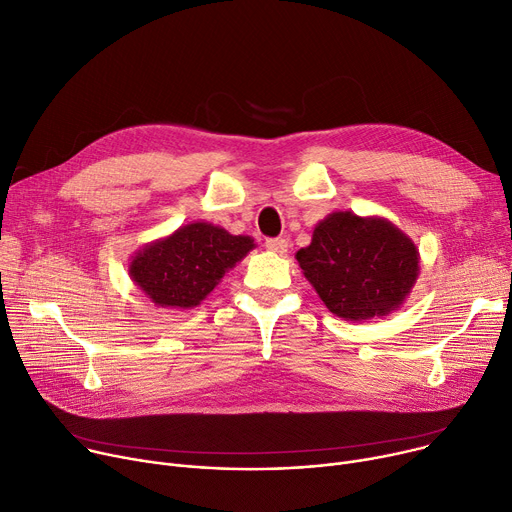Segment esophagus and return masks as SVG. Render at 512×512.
Listing matches in <instances>:
<instances>
[{
    "label": "esophagus",
    "mask_w": 512,
    "mask_h": 512,
    "mask_svg": "<svg viewBox=\"0 0 512 512\" xmlns=\"http://www.w3.org/2000/svg\"><path fill=\"white\" fill-rule=\"evenodd\" d=\"M265 247L273 253H280L284 255L288 251V239H282V237H273V239H265Z\"/></svg>",
    "instance_id": "34e87169"
}]
</instances>
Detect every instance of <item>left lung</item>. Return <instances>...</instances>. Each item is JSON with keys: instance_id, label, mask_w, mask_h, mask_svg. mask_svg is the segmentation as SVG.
Returning <instances> with one entry per match:
<instances>
[{"instance_id": "8db88e82", "label": "left lung", "mask_w": 512, "mask_h": 512, "mask_svg": "<svg viewBox=\"0 0 512 512\" xmlns=\"http://www.w3.org/2000/svg\"><path fill=\"white\" fill-rule=\"evenodd\" d=\"M296 259L324 306L355 322L400 308L418 277V251L404 232L353 212L320 220Z\"/></svg>"}]
</instances>
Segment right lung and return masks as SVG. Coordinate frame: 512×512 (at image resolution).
<instances>
[{
  "label": "right lung",
  "instance_id": "obj_1",
  "mask_svg": "<svg viewBox=\"0 0 512 512\" xmlns=\"http://www.w3.org/2000/svg\"><path fill=\"white\" fill-rule=\"evenodd\" d=\"M253 247L251 237L192 222L138 251L128 271L157 306L185 310L198 306Z\"/></svg>",
  "mask_w": 512,
  "mask_h": 512
}]
</instances>
